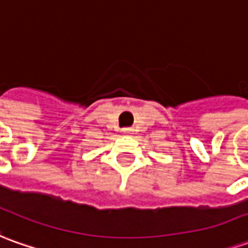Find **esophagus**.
I'll return each instance as SVG.
<instances>
[{
  "mask_svg": "<svg viewBox=\"0 0 248 248\" xmlns=\"http://www.w3.org/2000/svg\"><path fill=\"white\" fill-rule=\"evenodd\" d=\"M131 131L133 130H131L130 127H124V130H122V133H124V134H131Z\"/></svg>",
  "mask_w": 248,
  "mask_h": 248,
  "instance_id": "1",
  "label": "esophagus"
}]
</instances>
